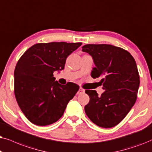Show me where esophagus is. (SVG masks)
<instances>
[{
	"instance_id": "esophagus-1",
	"label": "esophagus",
	"mask_w": 152,
	"mask_h": 152,
	"mask_svg": "<svg viewBox=\"0 0 152 152\" xmlns=\"http://www.w3.org/2000/svg\"><path fill=\"white\" fill-rule=\"evenodd\" d=\"M83 93H85V90L83 88H80L79 90H78L77 94H83Z\"/></svg>"
}]
</instances>
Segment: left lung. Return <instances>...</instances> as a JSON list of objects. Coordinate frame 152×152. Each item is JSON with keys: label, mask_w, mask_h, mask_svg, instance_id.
<instances>
[{"label": "left lung", "mask_w": 152, "mask_h": 152, "mask_svg": "<svg viewBox=\"0 0 152 152\" xmlns=\"http://www.w3.org/2000/svg\"><path fill=\"white\" fill-rule=\"evenodd\" d=\"M82 50L92 56L95 67L93 78L105 90H86L90 102L85 106L87 116L97 126L112 128L122 122L136 102L140 76L134 58L127 50L110 44H86Z\"/></svg>", "instance_id": "8db88e82"}]
</instances>
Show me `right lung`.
<instances>
[{
	"instance_id": "obj_1",
	"label": "right lung",
	"mask_w": 152,
	"mask_h": 152,
	"mask_svg": "<svg viewBox=\"0 0 152 152\" xmlns=\"http://www.w3.org/2000/svg\"><path fill=\"white\" fill-rule=\"evenodd\" d=\"M81 42L37 43L18 60L15 69V94L27 119L37 126H47L62 116L79 86L55 81L53 72L64 68L66 59Z\"/></svg>"
}]
</instances>
